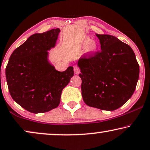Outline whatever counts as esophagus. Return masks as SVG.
Segmentation results:
<instances>
[{
	"label": "esophagus",
	"mask_w": 150,
	"mask_h": 150,
	"mask_svg": "<svg viewBox=\"0 0 150 150\" xmlns=\"http://www.w3.org/2000/svg\"><path fill=\"white\" fill-rule=\"evenodd\" d=\"M74 72H75V74H78V73L80 72V69H79V67H77V66L74 67Z\"/></svg>",
	"instance_id": "1"
}]
</instances>
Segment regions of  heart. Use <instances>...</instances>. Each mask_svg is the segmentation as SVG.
Wrapping results in <instances>:
<instances>
[{"label": "heart", "mask_w": 150, "mask_h": 150, "mask_svg": "<svg viewBox=\"0 0 150 150\" xmlns=\"http://www.w3.org/2000/svg\"><path fill=\"white\" fill-rule=\"evenodd\" d=\"M82 47L84 48H88V51L94 53L97 50V45L95 42L92 41L90 37H86L82 42Z\"/></svg>", "instance_id": "1"}]
</instances>
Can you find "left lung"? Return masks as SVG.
<instances>
[{"instance_id": "obj_1", "label": "left lung", "mask_w": 150, "mask_h": 150, "mask_svg": "<svg viewBox=\"0 0 150 150\" xmlns=\"http://www.w3.org/2000/svg\"><path fill=\"white\" fill-rule=\"evenodd\" d=\"M100 52L78 61L81 95L88 106L113 111L133 94L139 66L133 50L113 36L96 34Z\"/></svg>"}]
</instances>
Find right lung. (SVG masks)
Wrapping results in <instances>:
<instances>
[{"mask_svg": "<svg viewBox=\"0 0 150 150\" xmlns=\"http://www.w3.org/2000/svg\"><path fill=\"white\" fill-rule=\"evenodd\" d=\"M60 29L31 35L10 56L5 69L12 98L33 113L47 112L60 104L62 91L74 75L73 67L60 72L49 62Z\"/></svg>", "mask_w": 150, "mask_h": 150, "instance_id": "add662e5", "label": "right lung"}]
</instances>
